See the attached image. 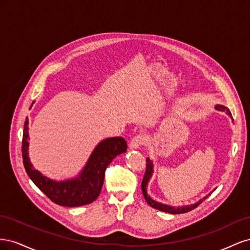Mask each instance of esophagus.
<instances>
[{"instance_id": "obj_1", "label": "esophagus", "mask_w": 250, "mask_h": 250, "mask_svg": "<svg viewBox=\"0 0 250 250\" xmlns=\"http://www.w3.org/2000/svg\"><path fill=\"white\" fill-rule=\"evenodd\" d=\"M145 142H146L145 137H144V135H142V134H138V135H135V137H133L131 139L129 147L131 149H138V148L142 147L144 144H145Z\"/></svg>"}]
</instances>
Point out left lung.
I'll return each instance as SVG.
<instances>
[{"label":"left lung","instance_id":"8db88e82","mask_svg":"<svg viewBox=\"0 0 250 250\" xmlns=\"http://www.w3.org/2000/svg\"><path fill=\"white\" fill-rule=\"evenodd\" d=\"M217 110L219 111H224L228 113V115L229 117H231V113L229 111V109L228 107L223 106V105H217V106L215 107ZM152 172H153V166H152V163H151V161L149 160V158H147L146 160V171H145V175H144L143 177V181H142V192H143V195L144 197H145L147 203L149 204L150 207H152L158 210H162V211H166V213H170V214H184V213H188V211H190L194 208H197L199 204L203 201L206 200L208 198L204 197L203 199H201L199 202L195 203V204H191V206H187V207H181V208H174V207H170V206H166V204H162L160 202H156L154 200L151 199L148 194H147V191H146V188H147V184L148 181L151 177V175H152Z\"/></svg>","mask_w":250,"mask_h":250}]
</instances>
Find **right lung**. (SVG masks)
<instances>
[{
    "instance_id": "obj_1",
    "label": "right lung",
    "mask_w": 250,
    "mask_h": 250,
    "mask_svg": "<svg viewBox=\"0 0 250 250\" xmlns=\"http://www.w3.org/2000/svg\"><path fill=\"white\" fill-rule=\"evenodd\" d=\"M28 119H26L21 145L22 162L26 172L51 201L58 206L69 208L85 206L98 198L101 193L107 166L117 155L125 152L127 149V143L123 138L104 140L96 147L78 178L56 183L33 169L28 157Z\"/></svg>"
}]
</instances>
